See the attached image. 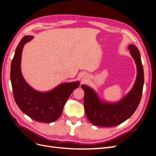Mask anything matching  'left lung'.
<instances>
[{"instance_id":"left-lung-1","label":"left lung","mask_w":156,"mask_h":156,"mask_svg":"<svg viewBox=\"0 0 156 156\" xmlns=\"http://www.w3.org/2000/svg\"><path fill=\"white\" fill-rule=\"evenodd\" d=\"M128 49L135 62L137 74L133 88L122 100L115 103L102 101L92 88L81 85L84 92V111L88 120L94 125L101 127L119 125L133 115L139 106L144 85L143 66L137 48L130 44Z\"/></svg>"}]
</instances>
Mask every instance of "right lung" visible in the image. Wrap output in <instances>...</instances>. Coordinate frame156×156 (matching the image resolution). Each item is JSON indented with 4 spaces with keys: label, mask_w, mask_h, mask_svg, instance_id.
Returning a JSON list of instances; mask_svg holds the SVG:
<instances>
[{
    "label": "right lung",
    "mask_w": 156,
    "mask_h": 156,
    "mask_svg": "<svg viewBox=\"0 0 156 156\" xmlns=\"http://www.w3.org/2000/svg\"><path fill=\"white\" fill-rule=\"evenodd\" d=\"M34 36H25L19 43L11 64L10 80L13 97L21 111L32 119L51 123L56 121L62 115L66 101L79 81L59 84L48 92H40L28 84L21 73V62L24 45Z\"/></svg>",
    "instance_id": "obj_1"
}]
</instances>
